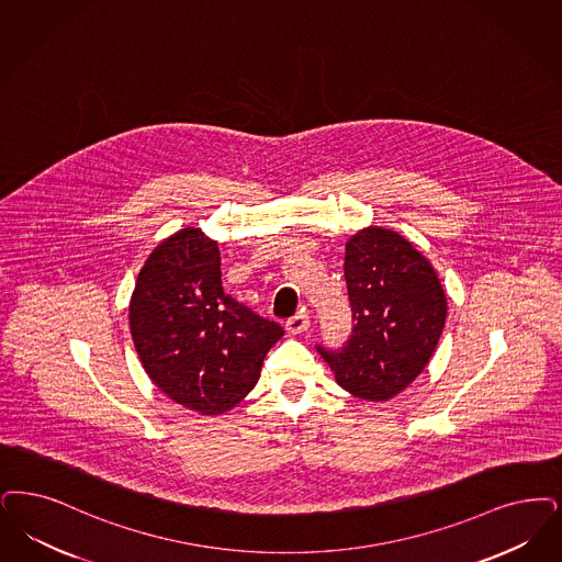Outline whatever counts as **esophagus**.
Masks as SVG:
<instances>
[{
  "mask_svg": "<svg viewBox=\"0 0 562 562\" xmlns=\"http://www.w3.org/2000/svg\"><path fill=\"white\" fill-rule=\"evenodd\" d=\"M310 326H312V322H310V315L307 314L292 315L291 319L286 322V330H289V335H301V333H307V330H310Z\"/></svg>",
  "mask_w": 562,
  "mask_h": 562,
  "instance_id": "obj_1",
  "label": "esophagus"
}]
</instances>
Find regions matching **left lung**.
Segmentation results:
<instances>
[{"label":"left lung","instance_id":"1","mask_svg":"<svg viewBox=\"0 0 562 562\" xmlns=\"http://www.w3.org/2000/svg\"><path fill=\"white\" fill-rule=\"evenodd\" d=\"M353 337L340 351L317 347L338 384L366 402H386L427 368L448 317V299L427 257L379 225L345 245Z\"/></svg>","mask_w":562,"mask_h":562}]
</instances>
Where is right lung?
<instances>
[{"instance_id":"add662e5","label":"right lung","mask_w":562,"mask_h":562,"mask_svg":"<svg viewBox=\"0 0 562 562\" xmlns=\"http://www.w3.org/2000/svg\"><path fill=\"white\" fill-rule=\"evenodd\" d=\"M130 330L150 381L202 416L240 404L284 335L225 294L217 240L201 227H181L153 248L130 299Z\"/></svg>"}]
</instances>
